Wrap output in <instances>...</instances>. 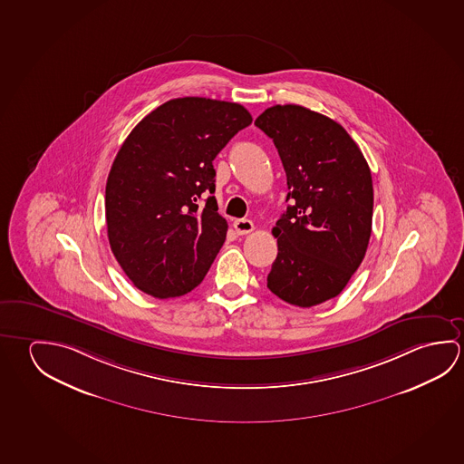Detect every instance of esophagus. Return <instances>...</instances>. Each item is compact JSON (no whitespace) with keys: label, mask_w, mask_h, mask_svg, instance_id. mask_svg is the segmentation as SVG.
Listing matches in <instances>:
<instances>
[{"label":"esophagus","mask_w":464,"mask_h":464,"mask_svg":"<svg viewBox=\"0 0 464 464\" xmlns=\"http://www.w3.org/2000/svg\"><path fill=\"white\" fill-rule=\"evenodd\" d=\"M233 227H235L237 235H247V233H251L252 229H254V223L251 220L241 218V220H236L233 223Z\"/></svg>","instance_id":"obj_1"}]
</instances>
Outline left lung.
I'll use <instances>...</instances> for the list:
<instances>
[{
	"label": "left lung",
	"instance_id": "obj_1",
	"mask_svg": "<svg viewBox=\"0 0 464 464\" xmlns=\"http://www.w3.org/2000/svg\"><path fill=\"white\" fill-rule=\"evenodd\" d=\"M256 126L274 139L293 202L272 229L278 256L266 286L288 304H322L342 293L367 251L371 168L342 124L307 108H266Z\"/></svg>",
	"mask_w": 464,
	"mask_h": 464
}]
</instances>
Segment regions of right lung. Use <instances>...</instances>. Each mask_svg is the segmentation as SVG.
<instances>
[{
    "instance_id": "right-lung-1",
    "label": "right lung",
    "mask_w": 464,
    "mask_h": 464,
    "mask_svg": "<svg viewBox=\"0 0 464 464\" xmlns=\"http://www.w3.org/2000/svg\"><path fill=\"white\" fill-rule=\"evenodd\" d=\"M251 122L239 103L183 97L155 108L122 142L105 189L108 241L140 291L168 299L204 280L228 229L212 196L213 160Z\"/></svg>"
}]
</instances>
